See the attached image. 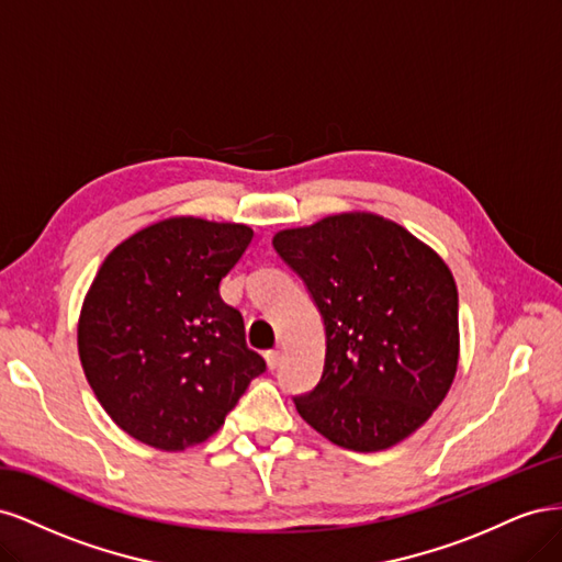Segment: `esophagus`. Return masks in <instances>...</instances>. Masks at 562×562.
Wrapping results in <instances>:
<instances>
[{
  "label": "esophagus",
  "mask_w": 562,
  "mask_h": 562,
  "mask_svg": "<svg viewBox=\"0 0 562 562\" xmlns=\"http://www.w3.org/2000/svg\"><path fill=\"white\" fill-rule=\"evenodd\" d=\"M265 361H267V368H269V370H277L279 363H281V353H279V351H267V353H265Z\"/></svg>",
  "instance_id": "obj_1"
}]
</instances>
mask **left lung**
<instances>
[{
  "label": "left lung",
  "mask_w": 562,
  "mask_h": 562,
  "mask_svg": "<svg viewBox=\"0 0 562 562\" xmlns=\"http://www.w3.org/2000/svg\"><path fill=\"white\" fill-rule=\"evenodd\" d=\"M326 326L300 417L330 443L380 452L446 401L459 363L457 283L440 255L389 217L349 211L274 234Z\"/></svg>",
  "instance_id": "1"
}]
</instances>
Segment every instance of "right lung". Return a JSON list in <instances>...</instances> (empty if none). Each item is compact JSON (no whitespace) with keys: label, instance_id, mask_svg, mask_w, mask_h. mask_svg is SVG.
I'll return each mask as SVG.
<instances>
[{"label":"right lung","instance_id":"obj_1","mask_svg":"<svg viewBox=\"0 0 562 562\" xmlns=\"http://www.w3.org/2000/svg\"><path fill=\"white\" fill-rule=\"evenodd\" d=\"M252 229L173 215L119 244L83 297L77 349L119 429L164 452L203 443L225 424L265 359L220 297Z\"/></svg>","mask_w":562,"mask_h":562}]
</instances>
